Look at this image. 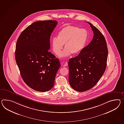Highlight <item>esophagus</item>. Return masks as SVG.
<instances>
[{
  "instance_id": "1",
  "label": "esophagus",
  "mask_w": 124,
  "mask_h": 124,
  "mask_svg": "<svg viewBox=\"0 0 124 124\" xmlns=\"http://www.w3.org/2000/svg\"><path fill=\"white\" fill-rule=\"evenodd\" d=\"M62 64H63V67H66L68 65V62H62Z\"/></svg>"
}]
</instances>
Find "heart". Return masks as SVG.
Listing matches in <instances>:
<instances>
[{"instance_id":"b5f03b06","label":"heart","mask_w":124,"mask_h":124,"mask_svg":"<svg viewBox=\"0 0 124 124\" xmlns=\"http://www.w3.org/2000/svg\"><path fill=\"white\" fill-rule=\"evenodd\" d=\"M87 39L86 31L73 25H67L63 28L58 33L57 38L51 40L52 51L55 54H59L64 44L65 48L59 55L65 57L71 53L78 54L84 47Z\"/></svg>"}]
</instances>
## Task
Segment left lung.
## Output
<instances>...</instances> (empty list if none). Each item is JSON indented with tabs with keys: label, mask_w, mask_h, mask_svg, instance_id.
Wrapping results in <instances>:
<instances>
[{
	"label": "left lung",
	"mask_w": 124,
	"mask_h": 124,
	"mask_svg": "<svg viewBox=\"0 0 124 124\" xmlns=\"http://www.w3.org/2000/svg\"><path fill=\"white\" fill-rule=\"evenodd\" d=\"M94 36L78 55L69 62V82L73 89L84 92L93 87L106 70L108 50L103 34L92 24Z\"/></svg>",
	"instance_id": "obj_1"
}]
</instances>
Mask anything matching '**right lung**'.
Segmentation results:
<instances>
[{"instance_id": "1", "label": "right lung", "mask_w": 124, "mask_h": 124, "mask_svg": "<svg viewBox=\"0 0 124 124\" xmlns=\"http://www.w3.org/2000/svg\"><path fill=\"white\" fill-rule=\"evenodd\" d=\"M56 21H36L23 30L18 38L15 59L21 77L35 91L46 92L53 87L59 60L48 51L50 37Z\"/></svg>"}]
</instances>
